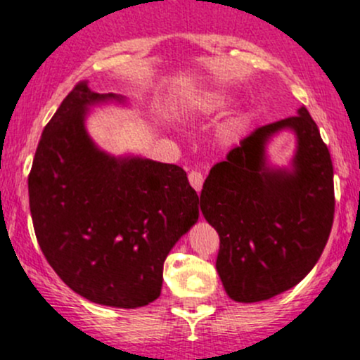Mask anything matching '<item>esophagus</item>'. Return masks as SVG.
<instances>
[{
	"mask_svg": "<svg viewBox=\"0 0 360 360\" xmlns=\"http://www.w3.org/2000/svg\"><path fill=\"white\" fill-rule=\"evenodd\" d=\"M202 180H205V179H202L201 172H198V169H192V172H188V181H191L192 187L195 188V192L201 191Z\"/></svg>",
	"mask_w": 360,
	"mask_h": 360,
	"instance_id": "obj_1",
	"label": "esophagus"
}]
</instances>
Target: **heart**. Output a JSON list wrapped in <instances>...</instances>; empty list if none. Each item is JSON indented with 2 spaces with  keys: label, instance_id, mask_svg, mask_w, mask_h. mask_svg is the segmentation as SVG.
<instances>
[{
  "label": "heart",
  "instance_id": "heart-1",
  "mask_svg": "<svg viewBox=\"0 0 360 360\" xmlns=\"http://www.w3.org/2000/svg\"><path fill=\"white\" fill-rule=\"evenodd\" d=\"M233 94L227 91H222V89H215V91H210L205 98L199 101V106H201L205 112H220V110H226L227 106L233 103ZM245 122V117L238 119V126Z\"/></svg>",
  "mask_w": 360,
  "mask_h": 360
}]
</instances>
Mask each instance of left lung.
Masks as SVG:
<instances>
[{
	"label": "left lung",
	"instance_id": "obj_1",
	"mask_svg": "<svg viewBox=\"0 0 360 360\" xmlns=\"http://www.w3.org/2000/svg\"><path fill=\"white\" fill-rule=\"evenodd\" d=\"M285 130L297 150L289 167H275L267 145ZM199 206L220 236L217 271L231 300L266 301L297 285L322 255L334 219L333 162L308 110L241 140L210 169Z\"/></svg>",
	"mask_w": 360,
	"mask_h": 360
}]
</instances>
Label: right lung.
Wrapping results in <instances>:
<instances>
[{"label": "right lung", "instance_id": "right-lung-1", "mask_svg": "<svg viewBox=\"0 0 360 360\" xmlns=\"http://www.w3.org/2000/svg\"><path fill=\"white\" fill-rule=\"evenodd\" d=\"M120 94L75 85L45 126L27 179L34 233L59 278L85 300L138 308L161 296L162 266L198 222L199 198L176 165L112 155L87 133L91 108Z\"/></svg>", "mask_w": 360, "mask_h": 360}]
</instances>
